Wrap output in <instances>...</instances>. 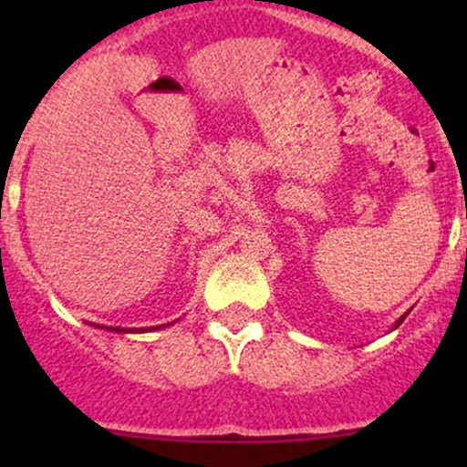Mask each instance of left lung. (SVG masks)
<instances>
[{
  "instance_id": "1",
  "label": "left lung",
  "mask_w": 467,
  "mask_h": 467,
  "mask_svg": "<svg viewBox=\"0 0 467 467\" xmlns=\"http://www.w3.org/2000/svg\"><path fill=\"white\" fill-rule=\"evenodd\" d=\"M404 317H407V314H404ZM404 317H400V321H398V323H395V325H393V327H400V323H402V321H404Z\"/></svg>"
}]
</instances>
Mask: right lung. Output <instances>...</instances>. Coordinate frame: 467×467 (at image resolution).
Masks as SVG:
<instances>
[{"mask_svg": "<svg viewBox=\"0 0 467 467\" xmlns=\"http://www.w3.org/2000/svg\"><path fill=\"white\" fill-rule=\"evenodd\" d=\"M169 325V323H167ZM167 325H162V327H167ZM103 329H108V332H149V327H112V325H101ZM150 329H160V325H155V327H150Z\"/></svg>", "mask_w": 467, "mask_h": 467, "instance_id": "1", "label": "right lung"}]
</instances>
